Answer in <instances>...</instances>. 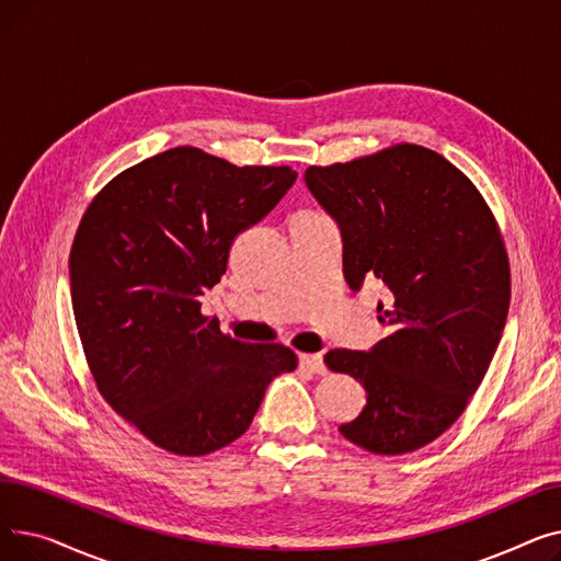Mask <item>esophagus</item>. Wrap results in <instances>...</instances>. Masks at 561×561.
<instances>
[{"instance_id": "1", "label": "esophagus", "mask_w": 561, "mask_h": 561, "mask_svg": "<svg viewBox=\"0 0 561 561\" xmlns=\"http://www.w3.org/2000/svg\"><path fill=\"white\" fill-rule=\"evenodd\" d=\"M300 366L316 373V375H325V362H322V355H300Z\"/></svg>"}]
</instances>
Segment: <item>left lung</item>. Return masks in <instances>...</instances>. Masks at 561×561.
<instances>
[{"label":"left lung","instance_id":"obj_1","mask_svg":"<svg viewBox=\"0 0 561 561\" xmlns=\"http://www.w3.org/2000/svg\"><path fill=\"white\" fill-rule=\"evenodd\" d=\"M305 182L341 227L350 288L377 277L391 290V305L377 307L385 339L325 355L366 389L362 414L339 432L373 455L419 450L463 414L503 336V233L476 184L423 145L309 165Z\"/></svg>","mask_w":561,"mask_h":561}]
</instances>
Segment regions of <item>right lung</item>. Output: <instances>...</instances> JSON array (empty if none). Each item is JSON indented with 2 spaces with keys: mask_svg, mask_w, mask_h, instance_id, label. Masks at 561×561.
<instances>
[{
  "mask_svg": "<svg viewBox=\"0 0 561 561\" xmlns=\"http://www.w3.org/2000/svg\"><path fill=\"white\" fill-rule=\"evenodd\" d=\"M296 176L172 147L113 176L79 222L70 284L88 368L115 414L172 455L229 446L271 379L298 366L290 347L236 341L199 311L236 236Z\"/></svg>",
  "mask_w": 561,
  "mask_h": 561,
  "instance_id": "obj_1",
  "label": "right lung"
}]
</instances>
